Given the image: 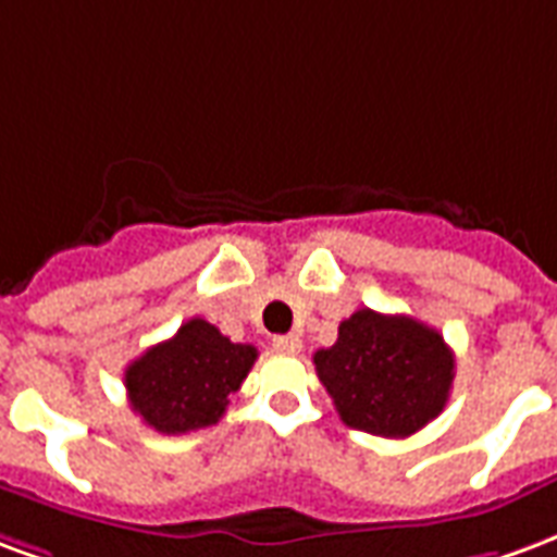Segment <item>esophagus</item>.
<instances>
[{"label": "esophagus", "instance_id": "1", "mask_svg": "<svg viewBox=\"0 0 557 557\" xmlns=\"http://www.w3.org/2000/svg\"><path fill=\"white\" fill-rule=\"evenodd\" d=\"M273 350L275 352H299L302 350V341H299V335H275Z\"/></svg>", "mask_w": 557, "mask_h": 557}]
</instances>
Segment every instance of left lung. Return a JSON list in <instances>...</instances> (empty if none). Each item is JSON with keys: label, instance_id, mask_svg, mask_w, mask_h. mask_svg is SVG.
<instances>
[{"label": "left lung", "instance_id": "8db88e82", "mask_svg": "<svg viewBox=\"0 0 557 557\" xmlns=\"http://www.w3.org/2000/svg\"><path fill=\"white\" fill-rule=\"evenodd\" d=\"M314 368L347 428L388 440L440 416L454 383V352L436 329L371 308L341 323L338 341L314 352Z\"/></svg>", "mask_w": 557, "mask_h": 557}]
</instances>
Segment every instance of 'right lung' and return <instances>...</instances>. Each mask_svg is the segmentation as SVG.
<instances>
[{"instance_id": "right-lung-1", "label": "right lung", "mask_w": 557, "mask_h": 557, "mask_svg": "<svg viewBox=\"0 0 557 557\" xmlns=\"http://www.w3.org/2000/svg\"><path fill=\"white\" fill-rule=\"evenodd\" d=\"M258 350L234 344L213 323L186 320L177 335L127 364L124 385L133 412L165 436L216 424L228 397L249 376Z\"/></svg>"}]
</instances>
